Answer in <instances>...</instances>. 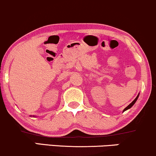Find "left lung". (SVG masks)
Listing matches in <instances>:
<instances>
[{"instance_id":"left-lung-1","label":"left lung","mask_w":156,"mask_h":156,"mask_svg":"<svg viewBox=\"0 0 156 156\" xmlns=\"http://www.w3.org/2000/svg\"><path fill=\"white\" fill-rule=\"evenodd\" d=\"M139 94H138V95H137V97H136V98H135V100H134V101H133V102H132V103H130V104H129V105H128V106H127V107H126V108H125L124 109V110H123V112H125V111L128 110V109H130V108H131V107H132V106H133V105L134 104H135V103H136V101H137V100H138V98H139Z\"/></svg>"}]
</instances>
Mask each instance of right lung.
<instances>
[{
    "instance_id": "1",
    "label": "right lung",
    "mask_w": 156,
    "mask_h": 156,
    "mask_svg": "<svg viewBox=\"0 0 156 156\" xmlns=\"http://www.w3.org/2000/svg\"><path fill=\"white\" fill-rule=\"evenodd\" d=\"M30 117H31V116H30Z\"/></svg>"
}]
</instances>
